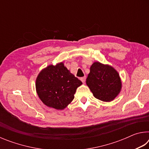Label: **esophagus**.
Instances as JSON below:
<instances>
[{
  "mask_svg": "<svg viewBox=\"0 0 149 149\" xmlns=\"http://www.w3.org/2000/svg\"><path fill=\"white\" fill-rule=\"evenodd\" d=\"M85 80H86V77H83L81 78V81L84 83V84L85 82Z\"/></svg>",
  "mask_w": 149,
  "mask_h": 149,
  "instance_id": "esophagus-1",
  "label": "esophagus"
}]
</instances>
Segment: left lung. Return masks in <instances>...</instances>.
I'll return each instance as SVG.
<instances>
[{
	"mask_svg": "<svg viewBox=\"0 0 149 149\" xmlns=\"http://www.w3.org/2000/svg\"><path fill=\"white\" fill-rule=\"evenodd\" d=\"M86 84L96 99L104 102L114 100L122 89L118 72L110 65L99 62L91 66Z\"/></svg>",
	"mask_w": 149,
	"mask_h": 149,
	"instance_id": "1",
	"label": "left lung"
}]
</instances>
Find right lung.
Here are the masks:
<instances>
[{"mask_svg": "<svg viewBox=\"0 0 149 149\" xmlns=\"http://www.w3.org/2000/svg\"><path fill=\"white\" fill-rule=\"evenodd\" d=\"M82 82L70 73L63 62L49 65L42 70L36 79L37 93L49 107L63 110L74 99Z\"/></svg>", "mask_w": 149, "mask_h": 149, "instance_id": "right-lung-1", "label": "right lung"}]
</instances>
